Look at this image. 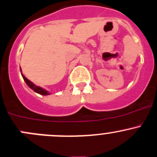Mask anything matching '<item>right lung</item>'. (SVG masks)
I'll return each instance as SVG.
<instances>
[{
	"label": "right lung",
	"instance_id": "obj_1",
	"mask_svg": "<svg viewBox=\"0 0 157 157\" xmlns=\"http://www.w3.org/2000/svg\"><path fill=\"white\" fill-rule=\"evenodd\" d=\"M21 75H22L23 79H24V81L26 82V83H27V86H28L30 88V89L33 90L34 91V92L37 93V94H40V95H44V96L49 95L50 93L48 92V90H44V89H43V88L40 87V86H36V85H35L34 83H33L31 81H30V80H29L28 79L26 78V77H24V76L22 74H21Z\"/></svg>",
	"mask_w": 157,
	"mask_h": 157
}]
</instances>
